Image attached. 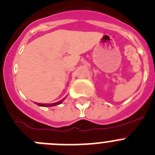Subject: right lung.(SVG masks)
<instances>
[{
  "label": "right lung",
  "mask_w": 155,
  "mask_h": 155,
  "mask_svg": "<svg viewBox=\"0 0 155 155\" xmlns=\"http://www.w3.org/2000/svg\"><path fill=\"white\" fill-rule=\"evenodd\" d=\"M65 99H63L62 100L59 101V102H55V103H51V104H43V103H36L37 105H38L39 106H43V107H52V106H55V105H60V104H61L62 102H63V100Z\"/></svg>",
  "instance_id": "add662e5"
}]
</instances>
